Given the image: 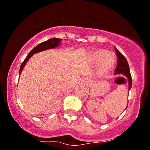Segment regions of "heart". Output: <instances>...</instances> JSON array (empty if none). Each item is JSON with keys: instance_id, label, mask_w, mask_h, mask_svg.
<instances>
[{"instance_id": "1", "label": "heart", "mask_w": 150, "mask_h": 150, "mask_svg": "<svg viewBox=\"0 0 150 150\" xmlns=\"http://www.w3.org/2000/svg\"><path fill=\"white\" fill-rule=\"evenodd\" d=\"M88 59L92 64L99 63L98 72L100 75H105L113 68L116 63V57L103 49H95L90 52Z\"/></svg>"}]
</instances>
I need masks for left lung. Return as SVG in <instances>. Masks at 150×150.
Returning a JSON list of instances; mask_svg holds the SVG:
<instances>
[{"label":"left lung","mask_w":150,"mask_h":150,"mask_svg":"<svg viewBox=\"0 0 150 150\" xmlns=\"http://www.w3.org/2000/svg\"><path fill=\"white\" fill-rule=\"evenodd\" d=\"M115 50H116V57H117V66H116V70H115V75H124L127 78L128 80V85H129V91L132 88V76L130 74V70H129V66L127 62V59L115 47ZM126 108V109H127Z\"/></svg>","instance_id":"left-lung-1"}]
</instances>
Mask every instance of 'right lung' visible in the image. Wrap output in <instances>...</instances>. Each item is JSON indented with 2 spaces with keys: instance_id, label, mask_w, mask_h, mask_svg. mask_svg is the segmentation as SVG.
Segmentation results:
<instances>
[{
  "instance_id": "obj_1",
  "label": "right lung",
  "mask_w": 150,
  "mask_h": 150,
  "mask_svg": "<svg viewBox=\"0 0 150 150\" xmlns=\"http://www.w3.org/2000/svg\"><path fill=\"white\" fill-rule=\"evenodd\" d=\"M62 39H58V38H52V39H48L47 41L42 42V43L39 44L37 47H34L32 50L29 53V54L27 55L25 59L23 60V62H22L21 67H20L19 70V75L21 74V72L23 70V67L26 65V64L27 63L28 61L31 57L33 56V54H36V53L40 52L42 51H45V50H50V49H54L56 47L60 46V43L62 42Z\"/></svg>"
}]
</instances>
